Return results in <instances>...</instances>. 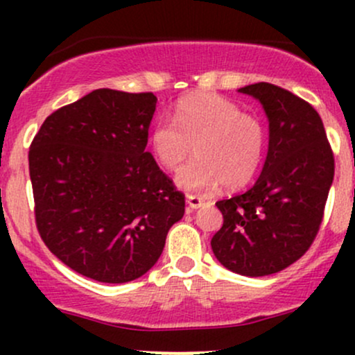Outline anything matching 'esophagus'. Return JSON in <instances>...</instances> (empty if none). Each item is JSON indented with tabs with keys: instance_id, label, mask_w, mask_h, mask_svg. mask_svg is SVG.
Returning <instances> with one entry per match:
<instances>
[{
	"instance_id": "1",
	"label": "esophagus",
	"mask_w": 355,
	"mask_h": 355,
	"mask_svg": "<svg viewBox=\"0 0 355 355\" xmlns=\"http://www.w3.org/2000/svg\"><path fill=\"white\" fill-rule=\"evenodd\" d=\"M202 205H203V198L195 197V195H189V197H187V207H189L190 210L200 209Z\"/></svg>"
}]
</instances>
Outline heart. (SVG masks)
Here are the masks:
<instances>
[{"instance_id": "obj_1", "label": "heart", "mask_w": 355, "mask_h": 355, "mask_svg": "<svg viewBox=\"0 0 355 355\" xmlns=\"http://www.w3.org/2000/svg\"><path fill=\"white\" fill-rule=\"evenodd\" d=\"M173 120L153 126L150 146L168 170L180 166L195 148L198 157L175 177L182 190H211L220 183L240 189L250 182L263 148V130L257 118L240 113L237 105L218 95L193 93L178 101Z\"/></svg>"}]
</instances>
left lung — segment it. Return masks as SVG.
<instances>
[{
    "mask_svg": "<svg viewBox=\"0 0 355 355\" xmlns=\"http://www.w3.org/2000/svg\"><path fill=\"white\" fill-rule=\"evenodd\" d=\"M262 105L268 152L252 189L217 202L223 225L211 250L235 274L263 277L299 260L319 232L334 180V157L319 113L270 83L239 88Z\"/></svg>",
    "mask_w": 355,
    "mask_h": 355,
    "instance_id": "8db88e82",
    "label": "left lung"
}]
</instances>
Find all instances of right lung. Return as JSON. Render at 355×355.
I'll use <instances>...</instances> for the list:
<instances>
[{"instance_id": "right-lung-1", "label": "right lung", "mask_w": 355, "mask_h": 355, "mask_svg": "<svg viewBox=\"0 0 355 355\" xmlns=\"http://www.w3.org/2000/svg\"><path fill=\"white\" fill-rule=\"evenodd\" d=\"M153 93L100 88L44 120L30 148L36 227L64 266L125 284L164 252L185 197L146 152Z\"/></svg>"}]
</instances>
